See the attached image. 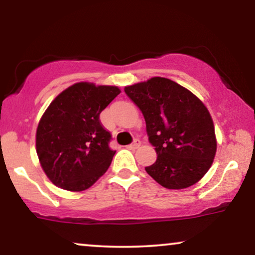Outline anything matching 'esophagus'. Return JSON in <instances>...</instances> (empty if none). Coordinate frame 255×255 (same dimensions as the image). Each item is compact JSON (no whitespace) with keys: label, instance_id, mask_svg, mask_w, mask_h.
Returning <instances> with one entry per match:
<instances>
[{"label":"esophagus","instance_id":"obj_1","mask_svg":"<svg viewBox=\"0 0 255 255\" xmlns=\"http://www.w3.org/2000/svg\"><path fill=\"white\" fill-rule=\"evenodd\" d=\"M140 145H141V141L137 140V138H135V140L133 141V143L128 144L127 148L128 149H137L138 147H140Z\"/></svg>","mask_w":255,"mask_h":255}]
</instances>
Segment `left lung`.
Wrapping results in <instances>:
<instances>
[{"label": "left lung", "mask_w": 255, "mask_h": 255, "mask_svg": "<svg viewBox=\"0 0 255 255\" xmlns=\"http://www.w3.org/2000/svg\"><path fill=\"white\" fill-rule=\"evenodd\" d=\"M145 120L157 158L145 171L167 189L195 184L211 167L217 150L215 127L204 104L181 85L155 77L125 87Z\"/></svg>", "instance_id": "obj_1"}]
</instances>
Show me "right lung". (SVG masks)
Returning <instances> with one entry per match:
<instances>
[{
	"mask_svg": "<svg viewBox=\"0 0 255 255\" xmlns=\"http://www.w3.org/2000/svg\"><path fill=\"white\" fill-rule=\"evenodd\" d=\"M118 94L117 86L78 83L47 107L37 127L36 150L54 185L83 191L107 171L115 150L99 117Z\"/></svg>",
	"mask_w": 255,
	"mask_h": 255,
	"instance_id": "obj_1",
	"label": "right lung"
}]
</instances>
